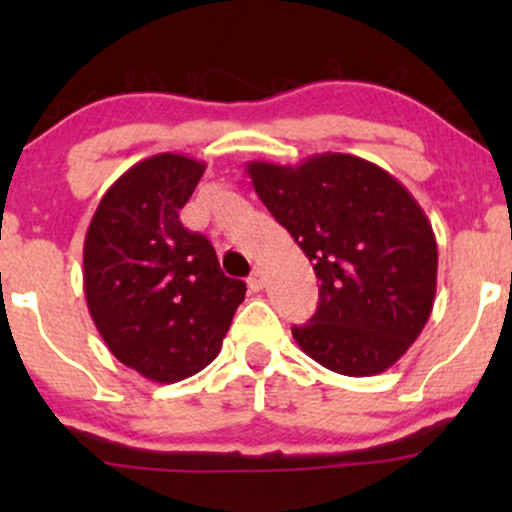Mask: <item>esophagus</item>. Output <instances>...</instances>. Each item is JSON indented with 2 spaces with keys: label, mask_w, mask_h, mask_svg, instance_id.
<instances>
[{
  "label": "esophagus",
  "mask_w": 512,
  "mask_h": 512,
  "mask_svg": "<svg viewBox=\"0 0 512 512\" xmlns=\"http://www.w3.org/2000/svg\"><path fill=\"white\" fill-rule=\"evenodd\" d=\"M264 272L262 269H255V272L250 274V279H248V286H250V291H262L264 289Z\"/></svg>",
  "instance_id": "obj_1"
}]
</instances>
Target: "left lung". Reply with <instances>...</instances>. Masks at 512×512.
Masks as SVG:
<instances>
[{
	"label": "left lung",
	"mask_w": 512,
	"mask_h": 512,
	"mask_svg": "<svg viewBox=\"0 0 512 512\" xmlns=\"http://www.w3.org/2000/svg\"><path fill=\"white\" fill-rule=\"evenodd\" d=\"M252 187L320 279L293 339L334 373L378 375L407 354L436 301L438 245L411 192L375 163L315 154L298 166L250 161Z\"/></svg>",
	"instance_id": "obj_1"
}]
</instances>
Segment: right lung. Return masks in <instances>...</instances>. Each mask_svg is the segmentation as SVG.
I'll return each mask as SVG.
<instances>
[{
  "label": "right lung",
  "mask_w": 512,
  "mask_h": 512,
  "mask_svg": "<svg viewBox=\"0 0 512 512\" xmlns=\"http://www.w3.org/2000/svg\"><path fill=\"white\" fill-rule=\"evenodd\" d=\"M207 163L144 158L108 187L84 240V293L117 361L146 380L190 378L219 356L245 298L211 243L180 223Z\"/></svg>",
  "instance_id": "right-lung-1"
}]
</instances>
